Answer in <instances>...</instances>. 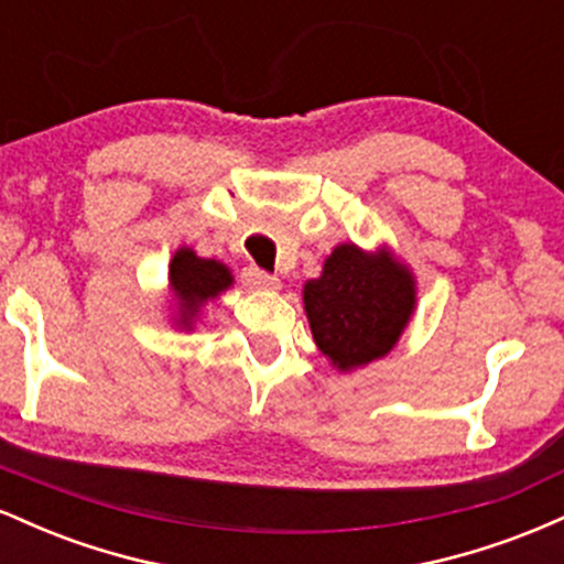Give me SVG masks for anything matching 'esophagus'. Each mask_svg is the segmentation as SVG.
<instances>
[{
	"instance_id": "1",
	"label": "esophagus",
	"mask_w": 564,
	"mask_h": 564,
	"mask_svg": "<svg viewBox=\"0 0 564 564\" xmlns=\"http://www.w3.org/2000/svg\"><path fill=\"white\" fill-rule=\"evenodd\" d=\"M243 283L249 289H254V291H275V289H281V281H278L275 275L264 273V270H260V268H249V270H246Z\"/></svg>"
}]
</instances>
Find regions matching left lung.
Here are the masks:
<instances>
[{
	"label": "left lung",
	"mask_w": 564,
	"mask_h": 564,
	"mask_svg": "<svg viewBox=\"0 0 564 564\" xmlns=\"http://www.w3.org/2000/svg\"><path fill=\"white\" fill-rule=\"evenodd\" d=\"M315 345L336 371H358L398 347L416 313V275L387 243L334 246L302 286Z\"/></svg>",
	"instance_id": "obj_1"
}]
</instances>
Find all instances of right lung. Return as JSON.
Returning <instances> with one entry per match:
<instances>
[{
  "mask_svg": "<svg viewBox=\"0 0 564 564\" xmlns=\"http://www.w3.org/2000/svg\"><path fill=\"white\" fill-rule=\"evenodd\" d=\"M236 278L219 260L198 257L193 246H180L170 260L166 294H170V323L177 332L193 334L198 328L206 304L228 291Z\"/></svg>",
  "mask_w": 564,
  "mask_h": 564,
  "instance_id": "right-lung-1",
  "label": "right lung"
}]
</instances>
